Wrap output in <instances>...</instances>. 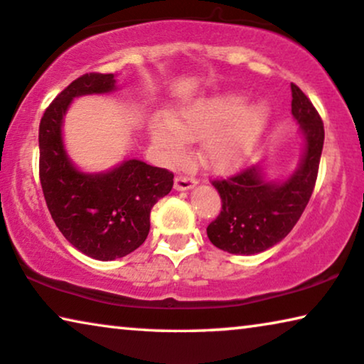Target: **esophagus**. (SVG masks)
I'll return each instance as SVG.
<instances>
[{
    "label": "esophagus",
    "mask_w": 364,
    "mask_h": 364,
    "mask_svg": "<svg viewBox=\"0 0 364 364\" xmlns=\"http://www.w3.org/2000/svg\"><path fill=\"white\" fill-rule=\"evenodd\" d=\"M198 184V181L194 180V178H189V176H176L175 178V189L176 191H186V189H191Z\"/></svg>",
    "instance_id": "obj_1"
}]
</instances>
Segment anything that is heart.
Instances as JSON below:
<instances>
[{"label": "heart", "instance_id": "heart-1", "mask_svg": "<svg viewBox=\"0 0 364 364\" xmlns=\"http://www.w3.org/2000/svg\"><path fill=\"white\" fill-rule=\"evenodd\" d=\"M249 105L242 94H219L181 105L168 117H153L151 141L168 163L184 156L188 141L204 143V156L218 170H226L245 160L267 127L269 109Z\"/></svg>", "mask_w": 364, "mask_h": 364}]
</instances>
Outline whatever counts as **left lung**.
I'll use <instances>...</instances> for the list:
<instances>
[{"label":"left lung","mask_w":364,"mask_h":364,"mask_svg":"<svg viewBox=\"0 0 364 364\" xmlns=\"http://www.w3.org/2000/svg\"><path fill=\"white\" fill-rule=\"evenodd\" d=\"M291 115L300 125L304 153L287 180L265 178L260 165L228 180L213 181L223 201L219 216L208 226V237L229 254L254 255L279 244L299 221L314 193L325 130L318 112L295 84Z\"/></svg>","instance_id":"left-lung-1"}]
</instances>
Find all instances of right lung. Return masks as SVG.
I'll list each match as a JSON object with an SVG mask.
<instances>
[{"instance_id": "add662e5", "label": "right lung", "mask_w": 364, "mask_h": 364, "mask_svg": "<svg viewBox=\"0 0 364 364\" xmlns=\"http://www.w3.org/2000/svg\"><path fill=\"white\" fill-rule=\"evenodd\" d=\"M115 90L114 74L82 75L55 97L39 125V178L50 216L75 249L104 262L145 242L151 208L173 188V173L135 158L100 173L82 171L69 158L63 124L73 100Z\"/></svg>"}]
</instances>
